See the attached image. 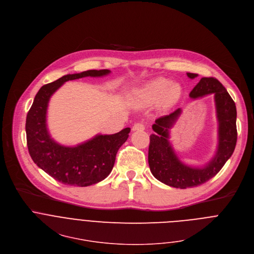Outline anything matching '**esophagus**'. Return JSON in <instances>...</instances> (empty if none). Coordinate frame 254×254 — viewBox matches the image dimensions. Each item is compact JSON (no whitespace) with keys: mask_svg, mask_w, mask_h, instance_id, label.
<instances>
[{"mask_svg":"<svg viewBox=\"0 0 254 254\" xmlns=\"http://www.w3.org/2000/svg\"><path fill=\"white\" fill-rule=\"evenodd\" d=\"M133 131H141L144 129V126L140 123H136L132 126V128H131Z\"/></svg>","mask_w":254,"mask_h":254,"instance_id":"34e87169","label":"esophagus"}]
</instances>
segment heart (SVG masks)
I'll use <instances>...</instances> for the list:
<instances>
[{"label":"heart","instance_id":"1","mask_svg":"<svg viewBox=\"0 0 254 254\" xmlns=\"http://www.w3.org/2000/svg\"><path fill=\"white\" fill-rule=\"evenodd\" d=\"M182 94V88L176 81L166 77H155L143 86L134 90L131 94L132 102L139 107H146L160 102L164 107L176 103Z\"/></svg>","mask_w":254,"mask_h":254}]
</instances>
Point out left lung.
I'll use <instances>...</instances> for the list:
<instances>
[{
    "mask_svg": "<svg viewBox=\"0 0 254 254\" xmlns=\"http://www.w3.org/2000/svg\"><path fill=\"white\" fill-rule=\"evenodd\" d=\"M190 78L196 73L187 72ZM213 95L217 122V143L212 157L202 165L185 162L176 151L171 139V129L183 114L180 108L168 116L155 120L148 147V165L152 176L160 183L176 189L197 187L212 179L234 151L236 131V107L222 84L213 77H202L190 94L191 100Z\"/></svg>",
    "mask_w": 254,
    "mask_h": 254,
    "instance_id": "left-lung-1",
    "label": "left lung"
}]
</instances>
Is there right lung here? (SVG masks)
I'll return each instance as SVG.
<instances>
[{"mask_svg": "<svg viewBox=\"0 0 254 254\" xmlns=\"http://www.w3.org/2000/svg\"><path fill=\"white\" fill-rule=\"evenodd\" d=\"M110 69H90L65 74L43 86L34 99L26 121L27 143L34 162L56 181L73 187H89L104 181L112 172L116 155L127 141L129 127L114 134L98 133L75 145L56 141L48 127V108L52 96L67 80L86 76L102 77Z\"/></svg>", "mask_w": 254, "mask_h": 254, "instance_id": "add662e5", "label": "right lung"}]
</instances>
